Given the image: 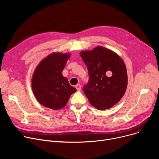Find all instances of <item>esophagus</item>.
I'll return each mask as SVG.
<instances>
[{"label": "esophagus", "mask_w": 159, "mask_h": 159, "mask_svg": "<svg viewBox=\"0 0 159 159\" xmlns=\"http://www.w3.org/2000/svg\"><path fill=\"white\" fill-rule=\"evenodd\" d=\"M75 88H76V89H77L78 91H80V89H81V86L80 84H77L76 85V86H75Z\"/></svg>", "instance_id": "esophagus-1"}]
</instances>
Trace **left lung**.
<instances>
[{
	"mask_svg": "<svg viewBox=\"0 0 159 159\" xmlns=\"http://www.w3.org/2000/svg\"><path fill=\"white\" fill-rule=\"evenodd\" d=\"M80 55L89 73L88 83L83 90L91 104L104 110L117 104L128 85L126 67L122 58L102 46L82 51Z\"/></svg>",
	"mask_w": 159,
	"mask_h": 159,
	"instance_id": "left-lung-1",
	"label": "left lung"
}]
</instances>
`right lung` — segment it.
Returning a JSON list of instances; mask_svg holds the SVG:
<instances>
[{"label":"right lung","mask_w":159,"mask_h":159,"mask_svg":"<svg viewBox=\"0 0 159 159\" xmlns=\"http://www.w3.org/2000/svg\"><path fill=\"white\" fill-rule=\"evenodd\" d=\"M70 57V53H52L43 58L35 68L31 79L32 90L37 101L43 106L61 110L77 91L62 73Z\"/></svg>","instance_id":"right-lung-1"}]
</instances>
